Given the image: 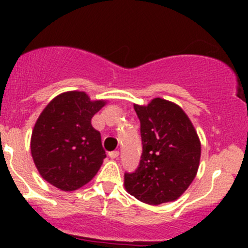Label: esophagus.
I'll use <instances>...</instances> for the list:
<instances>
[{
  "instance_id": "34e87169",
  "label": "esophagus",
  "mask_w": 248,
  "mask_h": 248,
  "mask_svg": "<svg viewBox=\"0 0 248 248\" xmlns=\"http://www.w3.org/2000/svg\"><path fill=\"white\" fill-rule=\"evenodd\" d=\"M119 155H120L119 151H111V152H109V157H110V158H112V159H116L117 157H119Z\"/></svg>"
}]
</instances>
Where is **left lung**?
<instances>
[{"label": "left lung", "instance_id": "8db88e82", "mask_svg": "<svg viewBox=\"0 0 248 248\" xmlns=\"http://www.w3.org/2000/svg\"><path fill=\"white\" fill-rule=\"evenodd\" d=\"M140 121L142 154L138 169L124 174V187L150 205L174 202L196 177L201 140L186 112L177 104L154 98L134 104Z\"/></svg>", "mask_w": 248, "mask_h": 248}]
</instances>
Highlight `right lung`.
<instances>
[{"instance_id": "add662e5", "label": "right lung", "mask_w": 248, "mask_h": 248, "mask_svg": "<svg viewBox=\"0 0 248 248\" xmlns=\"http://www.w3.org/2000/svg\"><path fill=\"white\" fill-rule=\"evenodd\" d=\"M106 104L91 101L86 92L68 91L55 97L41 112L32 131L31 155L46 182L71 192L98 172L107 155L91 119Z\"/></svg>"}]
</instances>
